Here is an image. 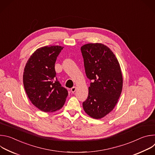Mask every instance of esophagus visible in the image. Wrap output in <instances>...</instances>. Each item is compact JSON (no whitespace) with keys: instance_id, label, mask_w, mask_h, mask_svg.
<instances>
[{"instance_id":"34e87169","label":"esophagus","mask_w":155,"mask_h":155,"mask_svg":"<svg viewBox=\"0 0 155 155\" xmlns=\"http://www.w3.org/2000/svg\"><path fill=\"white\" fill-rule=\"evenodd\" d=\"M76 90H77V87H76V86H74V87H72L71 88V92H72V93H74L75 92Z\"/></svg>"}]
</instances>
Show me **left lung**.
<instances>
[{"label": "left lung", "instance_id": "1", "mask_svg": "<svg viewBox=\"0 0 155 155\" xmlns=\"http://www.w3.org/2000/svg\"><path fill=\"white\" fill-rule=\"evenodd\" d=\"M81 51L86 76L92 81L83 107L90 117L101 119L112 111L120 97L123 88L120 65L113 51L102 43L85 44Z\"/></svg>", "mask_w": 155, "mask_h": 155}]
</instances>
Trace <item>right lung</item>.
Wrapping results in <instances>:
<instances>
[{
    "instance_id": "1",
    "label": "right lung",
    "mask_w": 155,
    "mask_h": 155,
    "mask_svg": "<svg viewBox=\"0 0 155 155\" xmlns=\"http://www.w3.org/2000/svg\"><path fill=\"white\" fill-rule=\"evenodd\" d=\"M49 45L37 49L29 58L23 73V84L32 104L44 112L61 109L68 96L58 81L54 69L57 57L63 49Z\"/></svg>"
}]
</instances>
